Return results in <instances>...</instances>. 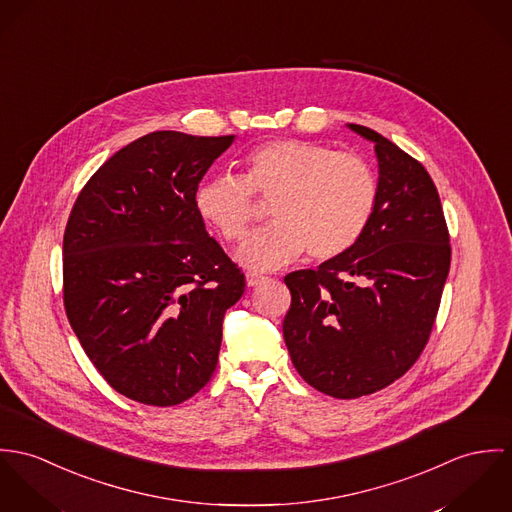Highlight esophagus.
Masks as SVG:
<instances>
[{"instance_id": "1", "label": "esophagus", "mask_w": 512, "mask_h": 512, "mask_svg": "<svg viewBox=\"0 0 512 512\" xmlns=\"http://www.w3.org/2000/svg\"><path fill=\"white\" fill-rule=\"evenodd\" d=\"M245 281H247V286H259V284L269 281V277H265V275H261V273H255V271H249V273L245 275Z\"/></svg>"}]
</instances>
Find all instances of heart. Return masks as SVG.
<instances>
[{
	"instance_id": "b5f03b06",
	"label": "heart",
	"mask_w": 512,
	"mask_h": 512,
	"mask_svg": "<svg viewBox=\"0 0 512 512\" xmlns=\"http://www.w3.org/2000/svg\"><path fill=\"white\" fill-rule=\"evenodd\" d=\"M243 176L216 174L196 188V210L226 243H241L271 202L269 228L253 235L239 261L273 271L304 251L312 261L347 253L371 226L379 204V176L357 153L304 139H273L243 155Z\"/></svg>"
}]
</instances>
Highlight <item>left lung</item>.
Segmentation results:
<instances>
[{
	"label": "left lung",
	"instance_id": "left-lung-1",
	"mask_svg": "<svg viewBox=\"0 0 512 512\" xmlns=\"http://www.w3.org/2000/svg\"><path fill=\"white\" fill-rule=\"evenodd\" d=\"M379 204L365 235L318 269L288 273L283 334L300 377L334 398L377 393L400 379L430 340L452 245L428 171L377 131Z\"/></svg>",
	"mask_w": 512,
	"mask_h": 512
}]
</instances>
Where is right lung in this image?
Returning a JSON list of instances; mask_svg holds the SVG:
<instances>
[{
    "instance_id": "right-lung-1",
    "label": "right lung",
    "mask_w": 512,
    "mask_h": 512,
    "mask_svg": "<svg viewBox=\"0 0 512 512\" xmlns=\"http://www.w3.org/2000/svg\"><path fill=\"white\" fill-rule=\"evenodd\" d=\"M233 135L155 131L80 190L62 241V300L82 349L119 395L174 406L214 375L224 312L245 275L196 210Z\"/></svg>"
}]
</instances>
